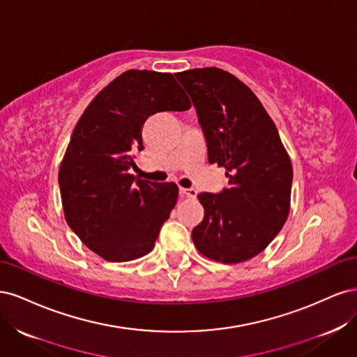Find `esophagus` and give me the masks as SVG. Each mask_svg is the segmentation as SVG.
Masks as SVG:
<instances>
[{
	"label": "esophagus",
	"mask_w": 357,
	"mask_h": 357,
	"mask_svg": "<svg viewBox=\"0 0 357 357\" xmlns=\"http://www.w3.org/2000/svg\"><path fill=\"white\" fill-rule=\"evenodd\" d=\"M180 193L183 197H186V198H190V199H193V198H197V190L195 189H186V188H180Z\"/></svg>",
	"instance_id": "1"
}]
</instances>
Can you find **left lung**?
I'll use <instances>...</instances> for the list:
<instances>
[{"mask_svg": "<svg viewBox=\"0 0 357 357\" xmlns=\"http://www.w3.org/2000/svg\"><path fill=\"white\" fill-rule=\"evenodd\" d=\"M195 105L207 139L208 162L226 169L229 186L204 192L202 222L192 240L205 257L240 264L264 252L287 220L294 168L253 91L215 67L176 73Z\"/></svg>", "mask_w": 357, "mask_h": 357, "instance_id": "left-lung-1", "label": "left lung"}]
</instances>
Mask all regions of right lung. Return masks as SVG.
Segmentation results:
<instances>
[{
    "label": "right lung",
    "mask_w": 357,
    "mask_h": 357,
    "mask_svg": "<svg viewBox=\"0 0 357 357\" xmlns=\"http://www.w3.org/2000/svg\"><path fill=\"white\" fill-rule=\"evenodd\" d=\"M190 107L171 73L128 70L98 92L75 125L58 176L63 215L105 261L128 262L153 250L178 188L135 178L128 169L143 149L146 119Z\"/></svg>",
    "instance_id": "obj_1"
}]
</instances>
